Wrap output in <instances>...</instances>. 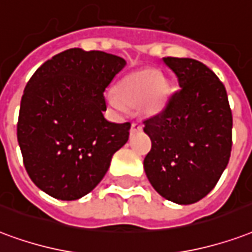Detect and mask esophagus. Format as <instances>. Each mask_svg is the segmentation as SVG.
Instances as JSON below:
<instances>
[{"mask_svg": "<svg viewBox=\"0 0 252 252\" xmlns=\"http://www.w3.org/2000/svg\"><path fill=\"white\" fill-rule=\"evenodd\" d=\"M143 129V126H141L140 123H137V121H133L131 124V133H135V132H140Z\"/></svg>", "mask_w": 252, "mask_h": 252, "instance_id": "esophagus-1", "label": "esophagus"}]
</instances>
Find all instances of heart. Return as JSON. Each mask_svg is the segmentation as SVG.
<instances>
[{
  "instance_id": "heart-1",
  "label": "heart",
  "mask_w": 252,
  "mask_h": 252,
  "mask_svg": "<svg viewBox=\"0 0 252 252\" xmlns=\"http://www.w3.org/2000/svg\"><path fill=\"white\" fill-rule=\"evenodd\" d=\"M168 85L155 69H140L121 80L116 93L107 96L109 107L120 112L126 105H136L145 115H155L164 107Z\"/></svg>"
}]
</instances>
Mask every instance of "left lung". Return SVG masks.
<instances>
[{"instance_id":"1","label":"left lung","mask_w":252,"mask_h":252,"mask_svg":"<svg viewBox=\"0 0 252 252\" xmlns=\"http://www.w3.org/2000/svg\"><path fill=\"white\" fill-rule=\"evenodd\" d=\"M161 60L180 89L143 121L152 143L144 169L167 200L192 204L211 192L228 164L232 113L224 85L208 66L193 59Z\"/></svg>"}]
</instances>
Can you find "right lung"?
Masks as SVG:
<instances>
[{
	"label": "right lung",
	"instance_id": "1",
	"mask_svg": "<svg viewBox=\"0 0 252 252\" xmlns=\"http://www.w3.org/2000/svg\"><path fill=\"white\" fill-rule=\"evenodd\" d=\"M126 60L100 50L61 52L37 69L24 89L17 139L29 178L61 200L96 187L128 141L131 123H111L104 91Z\"/></svg>",
	"mask_w": 252,
	"mask_h": 252
}]
</instances>
